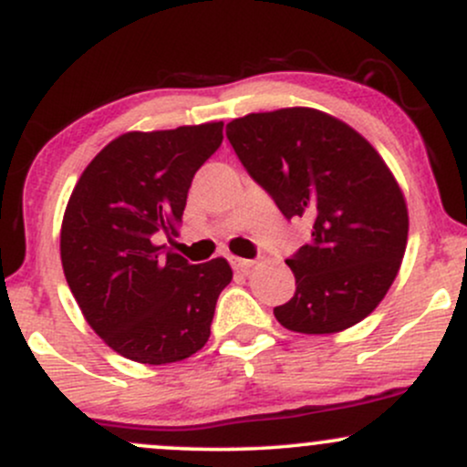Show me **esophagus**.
<instances>
[{
    "mask_svg": "<svg viewBox=\"0 0 467 467\" xmlns=\"http://www.w3.org/2000/svg\"><path fill=\"white\" fill-rule=\"evenodd\" d=\"M230 264H233L234 270L250 272V267L254 265V261H252V259H239V256H233V259H230Z\"/></svg>",
    "mask_w": 467,
    "mask_h": 467,
    "instance_id": "1",
    "label": "esophagus"
}]
</instances>
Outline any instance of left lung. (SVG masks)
<instances>
[{
	"mask_svg": "<svg viewBox=\"0 0 467 467\" xmlns=\"http://www.w3.org/2000/svg\"><path fill=\"white\" fill-rule=\"evenodd\" d=\"M226 136L250 178L285 219L312 223V239L285 264L296 292L275 307L298 334H336L387 296L409 239L398 182L356 130L307 107L248 114Z\"/></svg>",
	"mask_w": 467,
	"mask_h": 467,
	"instance_id": "8db88e82",
	"label": "left lung"
}]
</instances>
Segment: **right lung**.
Instances as JSON below:
<instances>
[{"label": "right lung", "mask_w": 467, "mask_h": 467, "mask_svg": "<svg viewBox=\"0 0 467 467\" xmlns=\"http://www.w3.org/2000/svg\"><path fill=\"white\" fill-rule=\"evenodd\" d=\"M223 140V122L130 131L80 175L61 226L67 285L89 327L142 364L184 360L206 345L226 259L191 265L155 245L175 233L191 182Z\"/></svg>", "instance_id": "right-lung-1"}]
</instances>
